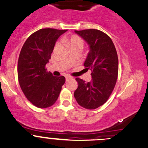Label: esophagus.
<instances>
[{"mask_svg":"<svg viewBox=\"0 0 148 148\" xmlns=\"http://www.w3.org/2000/svg\"><path fill=\"white\" fill-rule=\"evenodd\" d=\"M65 78H66V81H68V80H69V79H71V77H68V76H67V77H66Z\"/></svg>","mask_w":148,"mask_h":148,"instance_id":"34e87169","label":"esophagus"}]
</instances>
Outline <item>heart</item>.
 I'll use <instances>...</instances> for the list:
<instances>
[{"instance_id":"b5f03b06","label":"heart","mask_w":148,"mask_h":148,"mask_svg":"<svg viewBox=\"0 0 148 148\" xmlns=\"http://www.w3.org/2000/svg\"><path fill=\"white\" fill-rule=\"evenodd\" d=\"M62 41L67 45L70 49L75 48H82L84 44L82 38L77 35H72L69 37H64L62 38Z\"/></svg>"}]
</instances>
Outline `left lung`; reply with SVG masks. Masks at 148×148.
Returning a JSON list of instances; mask_svg holds the SVG:
<instances>
[{"instance_id": "8db88e82", "label": "left lung", "mask_w": 148, "mask_h": 148, "mask_svg": "<svg viewBox=\"0 0 148 148\" xmlns=\"http://www.w3.org/2000/svg\"><path fill=\"white\" fill-rule=\"evenodd\" d=\"M87 42L90 50L84 62L87 70H91L90 82L76 78L78 88L74 98L79 105L94 110L107 102L114 88L118 77L117 53L110 37L98 29L75 31Z\"/></svg>"}]
</instances>
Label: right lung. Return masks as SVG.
<instances>
[{"instance_id": "add662e5", "label": "right lung", "mask_w": 148, "mask_h": 148, "mask_svg": "<svg viewBox=\"0 0 148 148\" xmlns=\"http://www.w3.org/2000/svg\"><path fill=\"white\" fill-rule=\"evenodd\" d=\"M67 30L41 29L32 34L19 53L17 75L19 86L29 101L38 108L54 105L65 82L63 76L54 77L47 71L56 40Z\"/></svg>"}]
</instances>
